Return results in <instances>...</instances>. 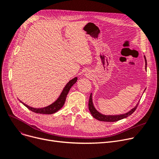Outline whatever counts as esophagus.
Here are the masks:
<instances>
[{
    "label": "esophagus",
    "mask_w": 159,
    "mask_h": 159,
    "mask_svg": "<svg viewBox=\"0 0 159 159\" xmlns=\"http://www.w3.org/2000/svg\"><path fill=\"white\" fill-rule=\"evenodd\" d=\"M85 76H86V77H87V78H88V79L91 78L92 73H91L90 71H87V72H86V73H85Z\"/></svg>",
    "instance_id": "obj_1"
}]
</instances>
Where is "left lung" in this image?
<instances>
[{
  "label": "left lung",
  "instance_id": "1",
  "mask_svg": "<svg viewBox=\"0 0 159 159\" xmlns=\"http://www.w3.org/2000/svg\"><path fill=\"white\" fill-rule=\"evenodd\" d=\"M144 58H145V61H146V68H147V61H146V57H145V56H144ZM139 102L138 103V104L136 105V107L134 108H133L132 110H130L129 112H128L127 113H125V114H120V115H115V116L103 115V114L99 113L98 111H97V110L94 108L93 105V102H92V93H91L90 96H89V102H88V108H89V112H90V113L92 114V116L94 118L98 120L99 121H101L114 122V121H117L121 120L123 118H127L128 116H130L135 111L136 108L138 107V105H139Z\"/></svg>",
  "mask_w": 159,
  "mask_h": 159
}]
</instances>
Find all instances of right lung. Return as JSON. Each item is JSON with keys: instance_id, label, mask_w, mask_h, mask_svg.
<instances>
[{"instance_id": "1", "label": "right lung", "mask_w": 159, "mask_h": 159, "mask_svg": "<svg viewBox=\"0 0 159 159\" xmlns=\"http://www.w3.org/2000/svg\"><path fill=\"white\" fill-rule=\"evenodd\" d=\"M77 80V77H75L71 80L68 83L66 84L65 88H64L62 92L61 93L60 97L58 99L53 102L52 104L51 105L44 107V108H32L31 107H29L28 105H26L25 103H23L22 101H20V102H22L23 104L27 108H29L31 111L37 113V114H54L55 112H57V111L62 107L64 105L66 99V97L67 95L69 92V91L70 90V89L71 86L75 83Z\"/></svg>"}]
</instances>
